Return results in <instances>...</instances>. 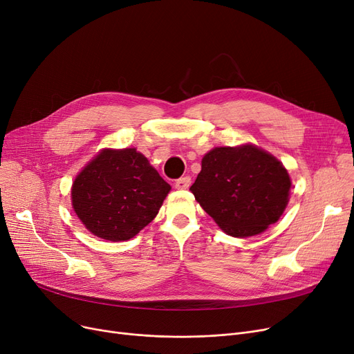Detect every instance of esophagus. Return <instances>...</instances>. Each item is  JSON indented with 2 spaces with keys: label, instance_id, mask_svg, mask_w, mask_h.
Returning <instances> with one entry per match:
<instances>
[{
  "label": "esophagus",
  "instance_id": "esophagus-1",
  "mask_svg": "<svg viewBox=\"0 0 354 354\" xmlns=\"http://www.w3.org/2000/svg\"><path fill=\"white\" fill-rule=\"evenodd\" d=\"M191 187V178L189 176H182L175 182L176 189H188Z\"/></svg>",
  "mask_w": 354,
  "mask_h": 354
}]
</instances>
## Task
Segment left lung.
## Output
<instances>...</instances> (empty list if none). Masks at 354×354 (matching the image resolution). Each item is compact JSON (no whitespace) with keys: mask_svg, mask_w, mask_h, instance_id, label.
<instances>
[{"mask_svg":"<svg viewBox=\"0 0 354 354\" xmlns=\"http://www.w3.org/2000/svg\"><path fill=\"white\" fill-rule=\"evenodd\" d=\"M290 188L280 160L254 145H243L215 147L203 156L191 191L222 231L245 238L280 219Z\"/></svg>","mask_w":354,"mask_h":354,"instance_id":"obj_1","label":"left lung"}]
</instances>
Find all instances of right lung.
Segmentation results:
<instances>
[{
    "label": "right lung",
    "mask_w": 354,
    "mask_h": 354,
    "mask_svg": "<svg viewBox=\"0 0 354 354\" xmlns=\"http://www.w3.org/2000/svg\"><path fill=\"white\" fill-rule=\"evenodd\" d=\"M169 191L136 149H103L74 179L71 203L93 235L118 243L152 222Z\"/></svg>",
    "instance_id": "right-lung-1"
}]
</instances>
